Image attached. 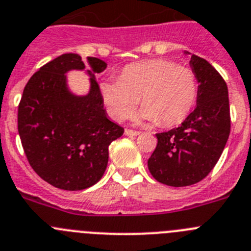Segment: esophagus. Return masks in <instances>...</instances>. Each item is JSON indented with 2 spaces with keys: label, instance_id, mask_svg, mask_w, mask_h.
<instances>
[{
  "label": "esophagus",
  "instance_id": "34e87169",
  "mask_svg": "<svg viewBox=\"0 0 251 251\" xmlns=\"http://www.w3.org/2000/svg\"><path fill=\"white\" fill-rule=\"evenodd\" d=\"M125 135H127V136H137V135H140L139 131L136 130H131V128H126L125 130Z\"/></svg>",
  "mask_w": 251,
  "mask_h": 251
}]
</instances>
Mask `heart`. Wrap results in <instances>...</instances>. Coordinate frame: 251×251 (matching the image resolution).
<instances>
[{"label": "heart", "instance_id": "1", "mask_svg": "<svg viewBox=\"0 0 251 251\" xmlns=\"http://www.w3.org/2000/svg\"><path fill=\"white\" fill-rule=\"evenodd\" d=\"M101 90L117 120L128 119L141 99V116L170 127L182 123L194 109L199 83L189 67L169 60H149L125 67L120 80L102 83Z\"/></svg>", "mask_w": 251, "mask_h": 251}]
</instances>
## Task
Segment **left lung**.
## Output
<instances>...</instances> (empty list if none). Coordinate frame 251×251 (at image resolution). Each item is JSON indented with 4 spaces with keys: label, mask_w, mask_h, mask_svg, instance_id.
Instances as JSON below:
<instances>
[{
    "label": "left lung",
    "mask_w": 251,
    "mask_h": 251,
    "mask_svg": "<svg viewBox=\"0 0 251 251\" xmlns=\"http://www.w3.org/2000/svg\"><path fill=\"white\" fill-rule=\"evenodd\" d=\"M190 65L199 82L198 106L179 127L156 134V149L148 160L153 179L174 187L206 177L230 134L226 82L205 58L193 55Z\"/></svg>",
    "instance_id": "left-lung-1"
}]
</instances>
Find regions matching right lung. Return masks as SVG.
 <instances>
[{"instance_id":"obj_1","label":"right lung","mask_w":251,"mask_h":251,"mask_svg":"<svg viewBox=\"0 0 251 251\" xmlns=\"http://www.w3.org/2000/svg\"><path fill=\"white\" fill-rule=\"evenodd\" d=\"M91 90L78 98L66 87L69 70L85 69L76 53H64L35 72L19 103L17 127L31 168L41 179L62 190H83L102 177L109 146L124 127L110 121L95 74L106 64L89 57Z\"/></svg>"}]
</instances>
